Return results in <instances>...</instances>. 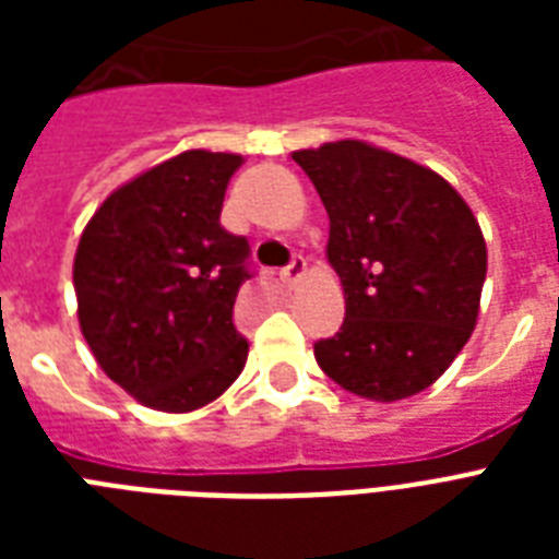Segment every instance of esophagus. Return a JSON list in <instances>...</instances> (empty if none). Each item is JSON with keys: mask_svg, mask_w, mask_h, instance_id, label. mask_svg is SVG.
Here are the masks:
<instances>
[{"mask_svg": "<svg viewBox=\"0 0 559 559\" xmlns=\"http://www.w3.org/2000/svg\"><path fill=\"white\" fill-rule=\"evenodd\" d=\"M305 272H307L305 258H301V254H296V258H293V261H289L287 266L281 270V281H284L287 287H296L298 281L305 278Z\"/></svg>", "mask_w": 559, "mask_h": 559, "instance_id": "34e87169", "label": "esophagus"}]
</instances>
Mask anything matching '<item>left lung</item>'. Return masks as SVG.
Returning <instances> with one entry per match:
<instances>
[{
	"mask_svg": "<svg viewBox=\"0 0 559 559\" xmlns=\"http://www.w3.org/2000/svg\"><path fill=\"white\" fill-rule=\"evenodd\" d=\"M331 217L328 261L345 322L316 362L359 397H412L441 377L476 328L487 246L461 193L397 153L345 139L296 151Z\"/></svg>",
	"mask_w": 559,
	"mask_h": 559,
	"instance_id": "obj_1",
	"label": "left lung"
}]
</instances>
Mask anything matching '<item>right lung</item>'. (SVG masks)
Returning a JSON list of instances; mask_svg holds the SVG:
<instances>
[{"label": "right lung", "mask_w": 559, "mask_h": 559, "mask_svg": "<svg viewBox=\"0 0 559 559\" xmlns=\"http://www.w3.org/2000/svg\"><path fill=\"white\" fill-rule=\"evenodd\" d=\"M237 153L186 151L104 200L74 254L78 319L109 380L144 406L193 412L237 380L249 240L219 226Z\"/></svg>", "instance_id": "add662e5"}]
</instances>
